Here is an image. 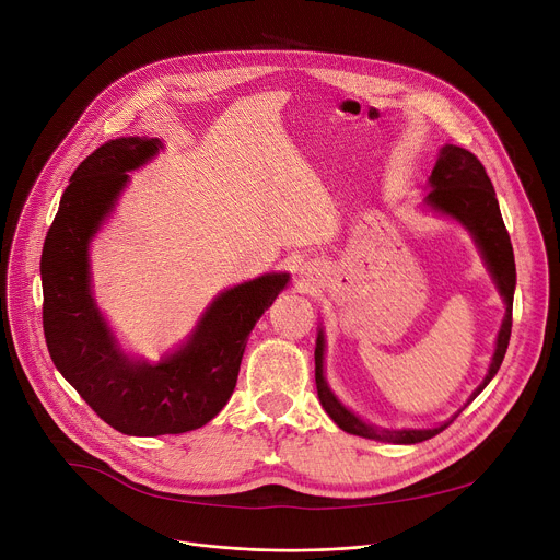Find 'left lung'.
<instances>
[{
	"label": "left lung",
	"mask_w": 560,
	"mask_h": 560,
	"mask_svg": "<svg viewBox=\"0 0 560 560\" xmlns=\"http://www.w3.org/2000/svg\"><path fill=\"white\" fill-rule=\"evenodd\" d=\"M431 191L427 196V202L453 219L460 221L476 238L482 257L495 279V285L506 303V315L498 332L495 352L489 366V373L485 382L476 388L471 399L491 382V377L498 373L506 346H510L512 337V308H514V288H516V264H514V247L510 241V232L504 228L498 198L493 191V185L482 167V163L471 154V151L446 144L440 151V159L431 172ZM315 382H317V395L324 406V411L332 418V422L343 429L346 433L369 438V440H382V442H395V444H416L424 442L438 433H442L453 420L435 427V429H409V431H386L375 429L371 424H364L360 418H354L348 409L339 404V399L330 393L326 380H324V337L319 332L317 348H315ZM469 399V401H471ZM467 401V404H469Z\"/></svg>",
	"instance_id": "obj_1"
}]
</instances>
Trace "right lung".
I'll list each match as a JSON object with an SVG mask.
<instances>
[{
  "instance_id": "obj_1",
  "label": "right lung",
  "mask_w": 560,
  "mask_h": 560,
  "mask_svg": "<svg viewBox=\"0 0 560 560\" xmlns=\"http://www.w3.org/2000/svg\"><path fill=\"white\" fill-rule=\"evenodd\" d=\"M161 147L159 138L100 144L71 176L42 247V324L56 369L120 433L165 435L208 424L234 393L245 341L285 288L266 275L225 290L189 341L161 364L129 362L100 317L89 290V241L129 180Z\"/></svg>"
}]
</instances>
